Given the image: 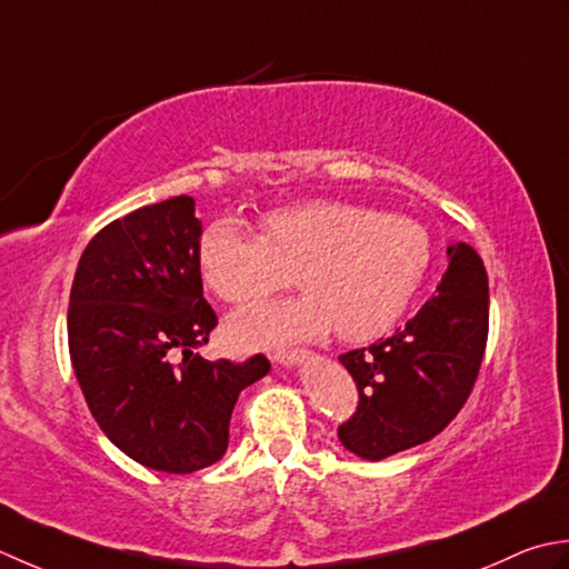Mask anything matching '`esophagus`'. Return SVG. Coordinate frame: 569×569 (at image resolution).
Returning <instances> with one entry per match:
<instances>
[{"label":"esophagus","instance_id":"34e87169","mask_svg":"<svg viewBox=\"0 0 569 569\" xmlns=\"http://www.w3.org/2000/svg\"><path fill=\"white\" fill-rule=\"evenodd\" d=\"M305 358H309V351L295 349V351H274L272 361L280 363V366H295V363H299V361H305Z\"/></svg>","mask_w":569,"mask_h":569}]
</instances>
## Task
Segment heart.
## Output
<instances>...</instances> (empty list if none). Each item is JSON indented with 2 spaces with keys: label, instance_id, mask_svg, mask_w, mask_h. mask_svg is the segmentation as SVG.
<instances>
[{
  "label": "heart",
  "instance_id": "1",
  "mask_svg": "<svg viewBox=\"0 0 569 569\" xmlns=\"http://www.w3.org/2000/svg\"><path fill=\"white\" fill-rule=\"evenodd\" d=\"M206 287L233 307H252L289 284L301 297L228 321L238 349L333 336L346 343L390 331L420 289L432 242L412 218L349 201L289 203L260 218V236L233 218L208 226L199 242Z\"/></svg>",
  "mask_w": 569,
  "mask_h": 569
}]
</instances>
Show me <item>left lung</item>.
Returning <instances> with one entry per match:
<instances>
[{
	"mask_svg": "<svg viewBox=\"0 0 569 569\" xmlns=\"http://www.w3.org/2000/svg\"><path fill=\"white\" fill-rule=\"evenodd\" d=\"M447 254L442 282L405 329L339 356L358 390V408L339 439L361 459L430 442L471 396L489 339V277L467 242Z\"/></svg>",
	"mask_w": 569,
	"mask_h": 569,
	"instance_id": "left-lung-1",
	"label": "left lung"
}]
</instances>
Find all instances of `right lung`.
<instances>
[{"instance_id": "add662e5", "label": "right lung", "mask_w": 569, "mask_h": 569, "mask_svg": "<svg viewBox=\"0 0 569 569\" xmlns=\"http://www.w3.org/2000/svg\"><path fill=\"white\" fill-rule=\"evenodd\" d=\"M199 242L191 196L137 208L88 242L68 305V351L100 430L167 473L223 457L240 390L270 370L262 353L242 363L196 353L218 323L203 299Z\"/></svg>"}]
</instances>
